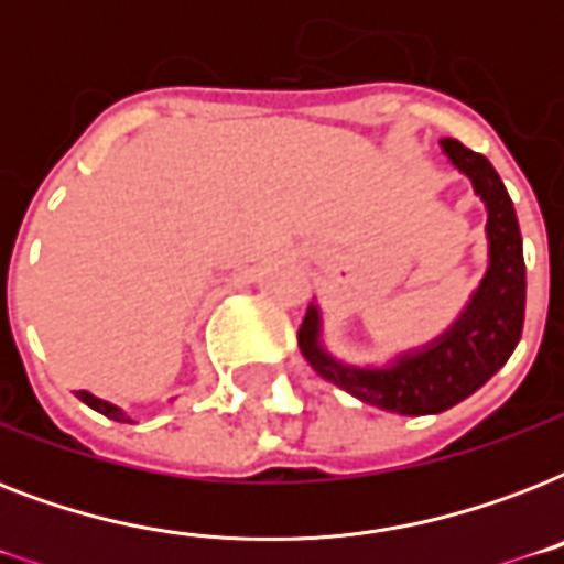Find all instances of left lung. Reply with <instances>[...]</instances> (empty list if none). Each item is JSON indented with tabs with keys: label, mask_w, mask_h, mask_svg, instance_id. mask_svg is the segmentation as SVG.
Returning a JSON list of instances; mask_svg holds the SVG:
<instances>
[{
	"label": "left lung",
	"mask_w": 564,
	"mask_h": 564,
	"mask_svg": "<svg viewBox=\"0 0 564 564\" xmlns=\"http://www.w3.org/2000/svg\"><path fill=\"white\" fill-rule=\"evenodd\" d=\"M456 172L471 181L486 204L489 265L456 322L433 343L398 354L386 366L336 360L322 345V310L310 304L299 330L301 354L318 375L362 403L398 415H436L474 394L516 351L524 327L527 269L521 228L503 181L482 154L456 140H442Z\"/></svg>",
	"instance_id": "obj_1"
}]
</instances>
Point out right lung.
Masks as SVG:
<instances>
[{"mask_svg": "<svg viewBox=\"0 0 564 564\" xmlns=\"http://www.w3.org/2000/svg\"><path fill=\"white\" fill-rule=\"evenodd\" d=\"M78 398H82L84 403H87V406H90V410H96V412H101V415H108V419H113V421H128V424H134V419H131V415H128L126 410H122V406H117V403H110V401H105V398H96V394L93 392H78Z\"/></svg>", "mask_w": 564, "mask_h": 564, "instance_id": "right-lung-1", "label": "right lung"}]
</instances>
